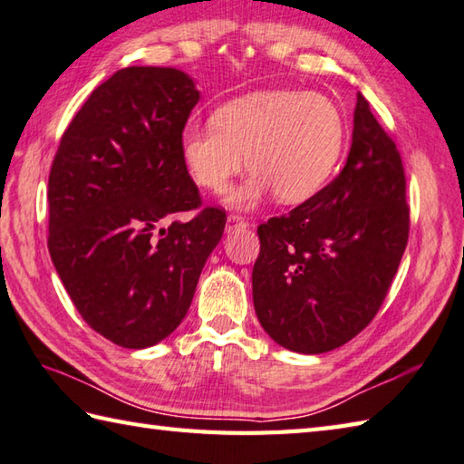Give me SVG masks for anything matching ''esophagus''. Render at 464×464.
Returning <instances> with one entry per match:
<instances>
[{"mask_svg":"<svg viewBox=\"0 0 464 464\" xmlns=\"http://www.w3.org/2000/svg\"><path fill=\"white\" fill-rule=\"evenodd\" d=\"M248 222L244 220L242 216L238 214H230L228 220H226V232H234V230H240V228H246Z\"/></svg>","mask_w":464,"mask_h":464,"instance_id":"34e87169","label":"esophagus"}]
</instances>
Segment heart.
<instances>
[{"label": "heart", "instance_id": "b5f03b06", "mask_svg": "<svg viewBox=\"0 0 464 464\" xmlns=\"http://www.w3.org/2000/svg\"><path fill=\"white\" fill-rule=\"evenodd\" d=\"M214 125L181 133V160L206 191L224 194L244 168L248 181L232 204L250 208L270 191L283 204H301L325 186L347 141L339 104L321 92L260 91L222 104Z\"/></svg>", "mask_w": 464, "mask_h": 464}]
</instances>
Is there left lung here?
Returning <instances> with one entry per match:
<instances>
[{
	"instance_id": "left-lung-1",
	"label": "left lung",
	"mask_w": 464,
	"mask_h": 464,
	"mask_svg": "<svg viewBox=\"0 0 464 464\" xmlns=\"http://www.w3.org/2000/svg\"><path fill=\"white\" fill-rule=\"evenodd\" d=\"M408 232L400 151L357 94L352 150L339 176L258 226L252 299L262 329L299 353L347 343L380 311Z\"/></svg>"
}]
</instances>
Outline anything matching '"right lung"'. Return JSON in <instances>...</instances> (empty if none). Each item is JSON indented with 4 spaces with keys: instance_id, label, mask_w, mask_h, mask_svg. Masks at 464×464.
Here are the masks:
<instances>
[{
    "instance_id": "obj_1",
    "label": "right lung",
    "mask_w": 464,
    "mask_h": 464,
    "mask_svg": "<svg viewBox=\"0 0 464 464\" xmlns=\"http://www.w3.org/2000/svg\"><path fill=\"white\" fill-rule=\"evenodd\" d=\"M198 101L178 68L117 70L70 121L52 161V262L81 317L121 347L176 331L224 234L226 212L202 208L181 160ZM183 211L195 216L176 221Z\"/></svg>"
}]
</instances>
